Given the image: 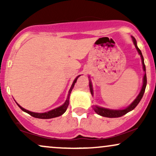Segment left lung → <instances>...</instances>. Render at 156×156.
Returning a JSON list of instances; mask_svg holds the SVG:
<instances>
[{
    "mask_svg": "<svg viewBox=\"0 0 156 156\" xmlns=\"http://www.w3.org/2000/svg\"><path fill=\"white\" fill-rule=\"evenodd\" d=\"M132 39H133V43L135 44V47L137 49L138 52H139V55H141V61H142V65H143V69L144 71L145 72V74L144 76V78H143V86H142V88H141V90L139 94L138 95V97L136 98V100L134 101L133 103L130 104L129 106L127 107L125 109H122V110H110V109L108 108H101V107L99 106H94L93 107V109L94 110L97 114H99V115L102 116V117H109V118H115V117H122L123 115L126 114L127 113H128L130 111L133 110L134 108L136 107V105L139 104V102L142 98L143 95H144V91H145V88H146V86H147V76H146V67L145 65H144V58H143V55L142 53L140 51L139 48L137 47V44H136V39L134 38L133 37H132ZM89 88H90V92L92 95H93V89H92V83L91 81H89Z\"/></svg>",
    "mask_w": 156,
    "mask_h": 156,
    "instance_id": "obj_1",
    "label": "left lung"
}]
</instances>
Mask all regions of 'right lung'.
Here are the masks:
<instances>
[{
    "label": "right lung",
    "instance_id": "add662e5",
    "mask_svg": "<svg viewBox=\"0 0 156 156\" xmlns=\"http://www.w3.org/2000/svg\"><path fill=\"white\" fill-rule=\"evenodd\" d=\"M79 76H78V77H77L76 79L74 80V81H73V83L72 84V87H71V88L69 91V94H68L67 101H66L65 103H64V104L62 105V106L58 107V108H56L53 109V110H51V111H50V112H45V113H34V112H29V111H28V110H26V109L22 108V107H21L20 105L17 104H17L20 107V108L22 109L23 112L28 113V114H30V115L32 116V117H34L35 118H39V119H51V118L59 117V116L62 115V114H63L64 113L66 112V110H67L68 105H69V94H70L71 92H72V89H73V87H74L75 83H76V82L77 81V79H78V77Z\"/></svg>",
    "mask_w": 156,
    "mask_h": 156
}]
</instances>
